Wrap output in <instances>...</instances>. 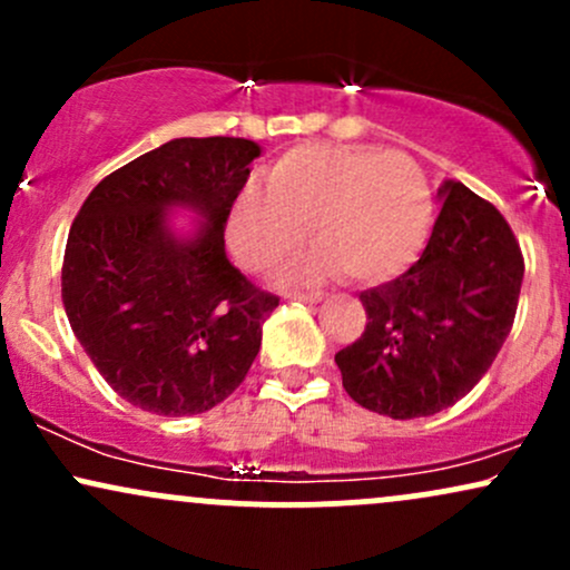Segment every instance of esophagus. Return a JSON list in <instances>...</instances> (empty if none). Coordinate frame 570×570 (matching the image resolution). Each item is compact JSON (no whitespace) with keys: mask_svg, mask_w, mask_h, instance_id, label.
I'll use <instances>...</instances> for the list:
<instances>
[{"mask_svg":"<svg viewBox=\"0 0 570 570\" xmlns=\"http://www.w3.org/2000/svg\"><path fill=\"white\" fill-rule=\"evenodd\" d=\"M322 292H286V299H299V303H322Z\"/></svg>","mask_w":570,"mask_h":570,"instance_id":"esophagus-1","label":"esophagus"}]
</instances>
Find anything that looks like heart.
<instances>
[{
	"label": "heart",
	"mask_w": 570,
	"mask_h": 570,
	"mask_svg": "<svg viewBox=\"0 0 570 570\" xmlns=\"http://www.w3.org/2000/svg\"><path fill=\"white\" fill-rule=\"evenodd\" d=\"M434 200L423 168L402 149L364 144H299L267 168V193L240 189L227 238L248 271H271L305 244L316 254L292 278L343 273L353 284H383L426 246Z\"/></svg>",
	"instance_id": "heart-1"
}]
</instances>
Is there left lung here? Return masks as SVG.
Listing matches in <instances>:
<instances>
[{
  "instance_id": "1",
  "label": "left lung",
  "mask_w": 570,
  "mask_h": 570,
  "mask_svg": "<svg viewBox=\"0 0 570 570\" xmlns=\"http://www.w3.org/2000/svg\"><path fill=\"white\" fill-rule=\"evenodd\" d=\"M442 212L407 273L358 294L367 326L335 362L353 402L394 421L453 407L514 324L522 259L493 203L444 181Z\"/></svg>"
}]
</instances>
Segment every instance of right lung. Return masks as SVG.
<instances>
[{"label":"right lung","mask_w":570,"mask_h":570,"mask_svg":"<svg viewBox=\"0 0 570 570\" xmlns=\"http://www.w3.org/2000/svg\"><path fill=\"white\" fill-rule=\"evenodd\" d=\"M259 147L174 139L94 187L71 222L61 297L101 377L136 407L181 417L217 407L244 383L278 297L225 252V225ZM204 222L176 239L166 210Z\"/></svg>","instance_id":"obj_1"}]
</instances>
